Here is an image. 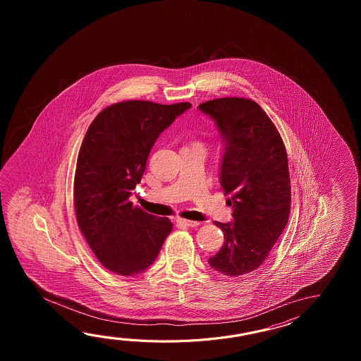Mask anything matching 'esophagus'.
I'll return each instance as SVG.
<instances>
[{
	"mask_svg": "<svg viewBox=\"0 0 361 361\" xmlns=\"http://www.w3.org/2000/svg\"><path fill=\"white\" fill-rule=\"evenodd\" d=\"M178 224H180V226H185V227H197L200 226L201 223L196 222V221H188V219H178Z\"/></svg>",
	"mask_w": 361,
	"mask_h": 361,
	"instance_id": "34e87169",
	"label": "esophagus"
}]
</instances>
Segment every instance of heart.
<instances>
[{"label": "heart", "mask_w": 361, "mask_h": 361, "mask_svg": "<svg viewBox=\"0 0 361 361\" xmlns=\"http://www.w3.org/2000/svg\"><path fill=\"white\" fill-rule=\"evenodd\" d=\"M190 147H200V145H197V143H195V145H192V146Z\"/></svg>", "instance_id": "1"}]
</instances>
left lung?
<instances>
[{
    "label": "left lung",
    "mask_w": 361,
    "mask_h": 361,
    "mask_svg": "<svg viewBox=\"0 0 361 361\" xmlns=\"http://www.w3.org/2000/svg\"><path fill=\"white\" fill-rule=\"evenodd\" d=\"M224 142L219 180L232 207L230 223L212 269L240 276L258 269L284 231L290 212V178L284 142L258 103L219 98L201 103Z\"/></svg>",
    "instance_id": "obj_1"
}]
</instances>
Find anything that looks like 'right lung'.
Returning <instances> with one entry per match:
<instances>
[{
	"mask_svg": "<svg viewBox=\"0 0 361 361\" xmlns=\"http://www.w3.org/2000/svg\"><path fill=\"white\" fill-rule=\"evenodd\" d=\"M191 103L126 100L104 108L85 134L77 157L73 202L77 223L103 267L121 276L145 272L173 224L133 207L156 139Z\"/></svg>",
	"mask_w": 361,
	"mask_h": 361,
	"instance_id": "right-lung-1",
	"label": "right lung"
}]
</instances>
